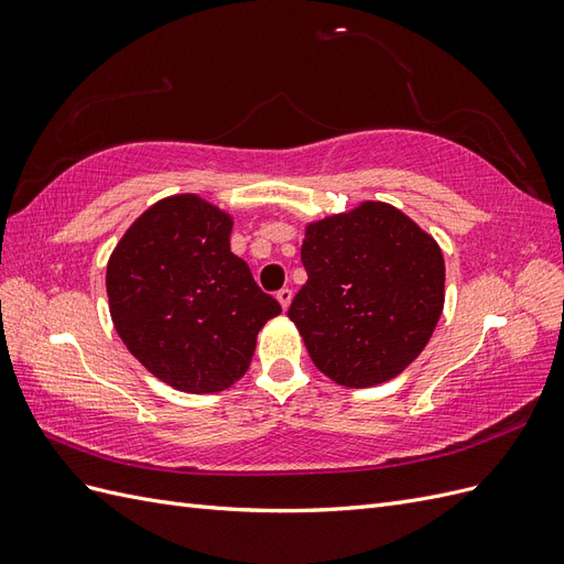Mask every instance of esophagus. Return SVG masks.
<instances>
[{"label": "esophagus", "instance_id": "esophagus-1", "mask_svg": "<svg viewBox=\"0 0 564 564\" xmlns=\"http://www.w3.org/2000/svg\"><path fill=\"white\" fill-rule=\"evenodd\" d=\"M292 299H294V292L289 286H284V289H280V292H278V301H280V305H282L284 311L289 308V303H292Z\"/></svg>", "mask_w": 564, "mask_h": 564}]
</instances>
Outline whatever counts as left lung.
Returning <instances> with one entry per match:
<instances>
[{"instance_id": "8db88e82", "label": "left lung", "mask_w": 564, "mask_h": 564, "mask_svg": "<svg viewBox=\"0 0 564 564\" xmlns=\"http://www.w3.org/2000/svg\"><path fill=\"white\" fill-rule=\"evenodd\" d=\"M308 282L289 305L315 367L346 388L395 379L429 344L445 305L433 237L386 202L305 226Z\"/></svg>"}]
</instances>
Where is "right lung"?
Here are the masks:
<instances>
[{
    "mask_svg": "<svg viewBox=\"0 0 564 564\" xmlns=\"http://www.w3.org/2000/svg\"><path fill=\"white\" fill-rule=\"evenodd\" d=\"M230 214L174 195L135 218L108 261L119 338L152 377L195 395L242 379L256 336L282 313L230 251Z\"/></svg>",
    "mask_w": 564,
    "mask_h": 564,
    "instance_id": "right-lung-1",
    "label": "right lung"
}]
</instances>
